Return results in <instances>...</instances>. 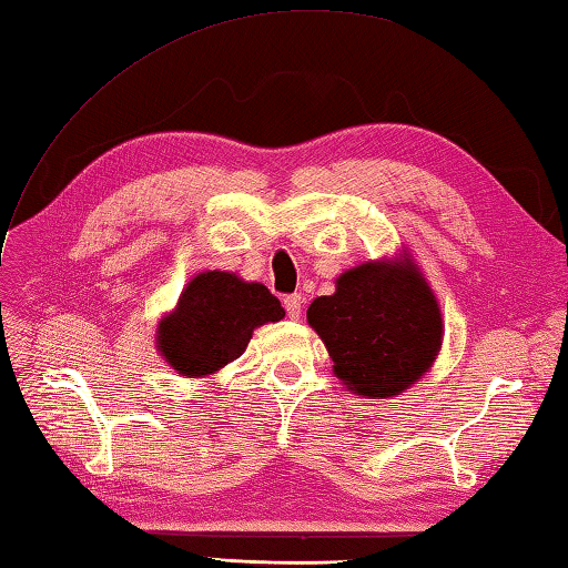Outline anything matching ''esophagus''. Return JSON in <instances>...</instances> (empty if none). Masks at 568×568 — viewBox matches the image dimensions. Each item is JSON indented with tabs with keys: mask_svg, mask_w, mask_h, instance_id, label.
Instances as JSON below:
<instances>
[{
	"mask_svg": "<svg viewBox=\"0 0 568 568\" xmlns=\"http://www.w3.org/2000/svg\"><path fill=\"white\" fill-rule=\"evenodd\" d=\"M284 308H286V315H288L291 320H298V317H301V311H303V298H301V294L284 296Z\"/></svg>",
	"mask_w": 568,
	"mask_h": 568,
	"instance_id": "esophagus-1",
	"label": "esophagus"
}]
</instances>
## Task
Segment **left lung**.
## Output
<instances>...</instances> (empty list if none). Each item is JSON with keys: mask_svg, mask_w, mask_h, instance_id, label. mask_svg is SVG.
<instances>
[{"mask_svg": "<svg viewBox=\"0 0 568 568\" xmlns=\"http://www.w3.org/2000/svg\"><path fill=\"white\" fill-rule=\"evenodd\" d=\"M334 375L348 392L389 398L430 371L442 346V313L410 257L365 263L336 280L308 308Z\"/></svg>", "mask_w": 568, "mask_h": 568, "instance_id": "left-lung-1", "label": "left lung"}]
</instances>
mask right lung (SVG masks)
<instances>
[{
    "label": "right lung",
    "instance_id": "1",
    "mask_svg": "<svg viewBox=\"0 0 568 568\" xmlns=\"http://www.w3.org/2000/svg\"><path fill=\"white\" fill-rule=\"evenodd\" d=\"M282 317V303L267 286L232 272H201L160 320L158 348L179 375L207 377L246 351L255 327Z\"/></svg>",
    "mask_w": 568,
    "mask_h": 568
}]
</instances>
